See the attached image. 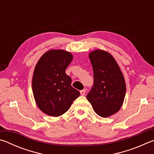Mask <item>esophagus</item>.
Here are the masks:
<instances>
[{"mask_svg":"<svg viewBox=\"0 0 154 154\" xmlns=\"http://www.w3.org/2000/svg\"><path fill=\"white\" fill-rule=\"evenodd\" d=\"M80 94H81V95L84 96V95H85V90L84 89V90H81V91H80Z\"/></svg>","mask_w":154,"mask_h":154,"instance_id":"1","label":"esophagus"}]
</instances>
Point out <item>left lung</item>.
Wrapping results in <instances>:
<instances>
[{
	"label": "left lung",
	"mask_w": 154,
	"mask_h": 154,
	"mask_svg": "<svg viewBox=\"0 0 154 154\" xmlns=\"http://www.w3.org/2000/svg\"><path fill=\"white\" fill-rule=\"evenodd\" d=\"M94 72V84L87 99L102 118L118 112L123 104L126 84L120 69L110 54L95 50L89 55Z\"/></svg>",
	"instance_id": "obj_1"
}]
</instances>
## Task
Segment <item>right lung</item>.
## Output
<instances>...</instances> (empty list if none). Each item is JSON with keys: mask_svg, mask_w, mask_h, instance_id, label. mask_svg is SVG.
Returning <instances> with one entry per match:
<instances>
[{"mask_svg": "<svg viewBox=\"0 0 154 154\" xmlns=\"http://www.w3.org/2000/svg\"><path fill=\"white\" fill-rule=\"evenodd\" d=\"M72 56L64 50H50L43 54L36 65L32 91L36 105L43 113L57 117L68 111L80 92L71 86L66 74Z\"/></svg>", "mask_w": 154, "mask_h": 154, "instance_id": "1", "label": "right lung"}]
</instances>
